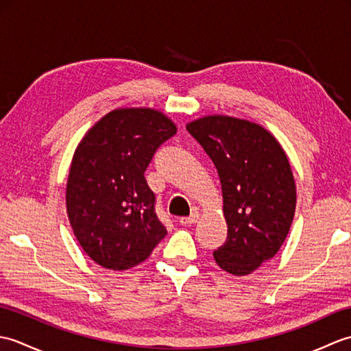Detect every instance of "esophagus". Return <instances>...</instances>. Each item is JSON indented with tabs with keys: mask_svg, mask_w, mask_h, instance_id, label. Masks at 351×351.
<instances>
[{
	"mask_svg": "<svg viewBox=\"0 0 351 351\" xmlns=\"http://www.w3.org/2000/svg\"><path fill=\"white\" fill-rule=\"evenodd\" d=\"M199 215H200L199 211L195 210L189 215V217H181L180 223H181V225H195V223L199 220Z\"/></svg>",
	"mask_w": 351,
	"mask_h": 351,
	"instance_id": "esophagus-1",
	"label": "esophagus"
}]
</instances>
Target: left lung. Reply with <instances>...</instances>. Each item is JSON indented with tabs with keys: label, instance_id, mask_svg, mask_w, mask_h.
Segmentation results:
<instances>
[{
	"label": "left lung",
	"instance_id": "obj_1",
	"mask_svg": "<svg viewBox=\"0 0 351 351\" xmlns=\"http://www.w3.org/2000/svg\"><path fill=\"white\" fill-rule=\"evenodd\" d=\"M187 131L221 182L228 238L214 258L230 274H250L278 253L294 219L295 184L287 155L263 126L241 119L206 116Z\"/></svg>",
	"mask_w": 351,
	"mask_h": 351
}]
</instances>
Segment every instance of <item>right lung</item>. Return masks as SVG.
<instances>
[{"label": "right lung", "mask_w": 351, "mask_h": 351, "mask_svg": "<svg viewBox=\"0 0 351 351\" xmlns=\"http://www.w3.org/2000/svg\"><path fill=\"white\" fill-rule=\"evenodd\" d=\"M176 134L151 108L110 111L81 140L71 164L66 206L81 247L96 264L128 270L151 255L167 230L145 171Z\"/></svg>", "instance_id": "obj_1"}]
</instances>
